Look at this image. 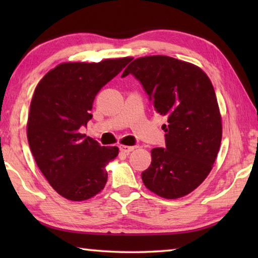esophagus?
I'll list each match as a JSON object with an SVG mask.
<instances>
[{"label":"esophagus","mask_w":258,"mask_h":258,"mask_svg":"<svg viewBox=\"0 0 258 258\" xmlns=\"http://www.w3.org/2000/svg\"><path fill=\"white\" fill-rule=\"evenodd\" d=\"M135 149V147H128V146H120L119 150L124 154H130L131 151H133Z\"/></svg>","instance_id":"esophagus-1"}]
</instances>
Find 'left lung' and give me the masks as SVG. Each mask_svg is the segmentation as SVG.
<instances>
[{"instance_id": "1", "label": "left lung", "mask_w": 258, "mask_h": 258, "mask_svg": "<svg viewBox=\"0 0 258 258\" xmlns=\"http://www.w3.org/2000/svg\"><path fill=\"white\" fill-rule=\"evenodd\" d=\"M130 74L155 110L167 117L165 148L151 150L142 181L163 198L183 197L207 177L220 150L222 123L212 82L199 67L166 55L135 59L121 77Z\"/></svg>"}]
</instances>
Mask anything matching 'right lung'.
<instances>
[{
    "instance_id": "add662e5",
    "label": "right lung",
    "mask_w": 258,
    "mask_h": 258,
    "mask_svg": "<svg viewBox=\"0 0 258 258\" xmlns=\"http://www.w3.org/2000/svg\"><path fill=\"white\" fill-rule=\"evenodd\" d=\"M131 60L61 63L35 89L27 123L29 148L43 175L64 198L82 202L106 185V165L118 148L101 147L80 128L92 118L95 95Z\"/></svg>"
}]
</instances>
